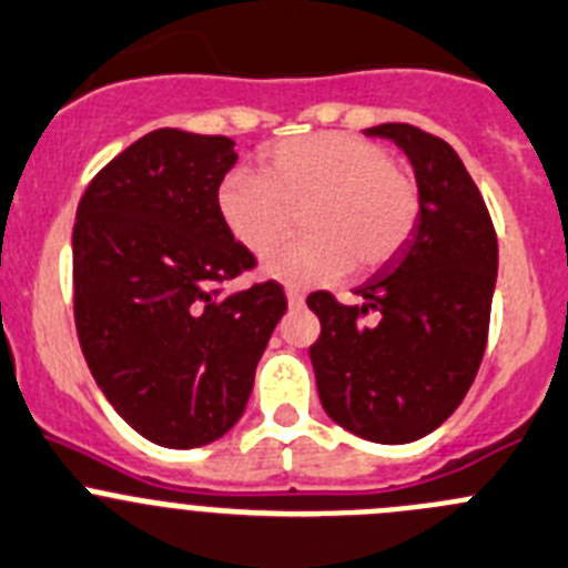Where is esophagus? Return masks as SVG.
Listing matches in <instances>:
<instances>
[{"label": "esophagus", "mask_w": 568, "mask_h": 568, "mask_svg": "<svg viewBox=\"0 0 568 568\" xmlns=\"http://www.w3.org/2000/svg\"><path fill=\"white\" fill-rule=\"evenodd\" d=\"M284 293H287V304L290 306H304V290L287 287V290H284Z\"/></svg>", "instance_id": "1"}]
</instances>
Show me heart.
I'll return each mask as SVG.
<instances>
[{"label": "heart", "mask_w": 568, "mask_h": 568, "mask_svg": "<svg viewBox=\"0 0 568 568\" xmlns=\"http://www.w3.org/2000/svg\"><path fill=\"white\" fill-rule=\"evenodd\" d=\"M301 207L307 234L270 247L262 270L287 284H328L354 264L374 273L393 262L420 220V192L387 148L343 131L270 144L258 172L234 170L217 186L220 220L253 253Z\"/></svg>", "instance_id": "b5f03b06"}]
</instances>
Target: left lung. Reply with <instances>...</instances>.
I'll return each instance as SVG.
<instances>
[{
	"instance_id": "8db88e82",
	"label": "left lung",
	"mask_w": 568,
	"mask_h": 568,
	"mask_svg": "<svg viewBox=\"0 0 568 568\" xmlns=\"http://www.w3.org/2000/svg\"><path fill=\"white\" fill-rule=\"evenodd\" d=\"M365 136L390 139L415 170L420 220L413 240L345 306L312 293L321 337L310 348L321 404L334 424L374 443H413L466 398L488 343L499 245L488 206L460 155L404 122ZM376 311L381 321L361 317Z\"/></svg>"
}]
</instances>
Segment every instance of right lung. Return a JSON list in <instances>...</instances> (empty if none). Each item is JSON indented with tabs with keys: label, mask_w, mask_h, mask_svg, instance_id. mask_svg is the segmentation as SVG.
<instances>
[{
	"label": "right lung",
	"mask_w": 568,
	"mask_h": 568,
	"mask_svg": "<svg viewBox=\"0 0 568 568\" xmlns=\"http://www.w3.org/2000/svg\"><path fill=\"white\" fill-rule=\"evenodd\" d=\"M229 136L159 128L108 161L72 231L74 326L111 407L148 440L194 449L245 413L287 312L275 281L223 295L256 258L217 212Z\"/></svg>",
	"instance_id": "1"
}]
</instances>
